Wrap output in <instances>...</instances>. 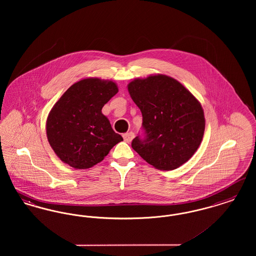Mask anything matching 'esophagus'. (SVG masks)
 <instances>
[{
    "instance_id": "obj_1",
    "label": "esophagus",
    "mask_w": 256,
    "mask_h": 256,
    "mask_svg": "<svg viewBox=\"0 0 256 256\" xmlns=\"http://www.w3.org/2000/svg\"><path fill=\"white\" fill-rule=\"evenodd\" d=\"M122 137H124V140L126 143H130L134 138V132H126V134H124L122 135Z\"/></svg>"
}]
</instances>
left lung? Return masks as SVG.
I'll list each match as a JSON object with an SVG mask.
<instances>
[{
  "instance_id": "left-lung-1",
  "label": "left lung",
  "mask_w": 256,
  "mask_h": 256,
  "mask_svg": "<svg viewBox=\"0 0 256 256\" xmlns=\"http://www.w3.org/2000/svg\"><path fill=\"white\" fill-rule=\"evenodd\" d=\"M128 90L143 116L145 138L132 140L134 150L156 169L174 170L200 145L206 119L200 102L176 80L166 74L135 78Z\"/></svg>"
}]
</instances>
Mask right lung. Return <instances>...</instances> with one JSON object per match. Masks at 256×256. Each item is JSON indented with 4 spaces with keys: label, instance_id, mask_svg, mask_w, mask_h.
I'll return each mask as SVG.
<instances>
[{
    "label": "right lung",
    "instance_id": "add662e5",
    "mask_svg": "<svg viewBox=\"0 0 256 256\" xmlns=\"http://www.w3.org/2000/svg\"><path fill=\"white\" fill-rule=\"evenodd\" d=\"M117 93L114 82L87 78L70 86L54 104L47 118L46 132L62 162L78 170L91 168L122 141L102 113Z\"/></svg>",
    "mask_w": 256,
    "mask_h": 256
}]
</instances>
